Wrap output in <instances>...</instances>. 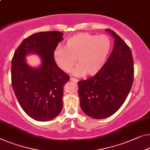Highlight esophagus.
Returning a JSON list of instances; mask_svg holds the SVG:
<instances>
[{
	"instance_id": "obj_1",
	"label": "esophagus",
	"mask_w": 150,
	"mask_h": 150,
	"mask_svg": "<svg viewBox=\"0 0 150 150\" xmlns=\"http://www.w3.org/2000/svg\"><path fill=\"white\" fill-rule=\"evenodd\" d=\"M70 80L71 81H73V82H75V83H77V82H78V81H79V80H78L77 79H75V78L72 77H70Z\"/></svg>"
}]
</instances>
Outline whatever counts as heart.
I'll return each mask as SVG.
<instances>
[{"mask_svg":"<svg viewBox=\"0 0 150 150\" xmlns=\"http://www.w3.org/2000/svg\"><path fill=\"white\" fill-rule=\"evenodd\" d=\"M110 49L111 42L106 35L79 33L67 40L65 48L57 47L53 59L58 67L64 72H69L77 61L79 64L73 70V74L93 76L104 67Z\"/></svg>","mask_w":150,"mask_h":150,"instance_id":"1","label":"heart"}]
</instances>
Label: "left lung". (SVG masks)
Instances as JSON below:
<instances>
[{
	"mask_svg": "<svg viewBox=\"0 0 150 150\" xmlns=\"http://www.w3.org/2000/svg\"><path fill=\"white\" fill-rule=\"evenodd\" d=\"M106 30L115 38L110 57L99 73L77 83L82 111L96 119L110 117L121 107L131 90L134 77L130 48L114 31Z\"/></svg>",
	"mask_w": 150,
	"mask_h": 150,
	"instance_id": "obj_1",
	"label": "left lung"
}]
</instances>
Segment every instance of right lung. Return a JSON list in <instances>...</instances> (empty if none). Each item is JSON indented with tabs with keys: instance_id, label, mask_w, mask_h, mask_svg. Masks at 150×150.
I'll use <instances>...</instances> for the list:
<instances>
[{
	"instance_id": "1",
	"label": "right lung",
	"mask_w": 150,
	"mask_h": 150,
	"mask_svg": "<svg viewBox=\"0 0 150 150\" xmlns=\"http://www.w3.org/2000/svg\"><path fill=\"white\" fill-rule=\"evenodd\" d=\"M57 31L33 33L15 51L11 64V83L18 102L29 117L38 121L55 118L62 108L63 86L70 77L55 64L53 52L62 40ZM35 53L42 64L32 69L26 64L25 56Z\"/></svg>"
}]
</instances>
